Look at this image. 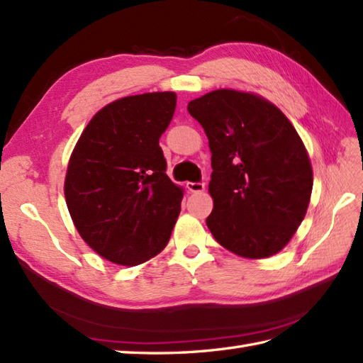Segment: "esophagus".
I'll use <instances>...</instances> for the list:
<instances>
[{"label":"esophagus","instance_id":"obj_1","mask_svg":"<svg viewBox=\"0 0 363 363\" xmlns=\"http://www.w3.org/2000/svg\"><path fill=\"white\" fill-rule=\"evenodd\" d=\"M187 189L191 191V194H201V191H204V189H206V184L204 182H189Z\"/></svg>","mask_w":363,"mask_h":363}]
</instances>
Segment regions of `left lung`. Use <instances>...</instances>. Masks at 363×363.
I'll return each instance as SVG.
<instances>
[{
  "label": "left lung",
  "instance_id": "1",
  "mask_svg": "<svg viewBox=\"0 0 363 363\" xmlns=\"http://www.w3.org/2000/svg\"><path fill=\"white\" fill-rule=\"evenodd\" d=\"M187 109L212 152L207 228L237 256H274L295 235L312 195V164L296 129L279 107L251 91L218 89Z\"/></svg>",
  "mask_w": 363,
  "mask_h": 363
}]
</instances>
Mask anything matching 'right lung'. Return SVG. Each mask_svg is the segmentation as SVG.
<instances>
[{"instance_id":"right-lung-1","label":"right lung","mask_w":363,"mask_h":363,"mask_svg":"<svg viewBox=\"0 0 363 363\" xmlns=\"http://www.w3.org/2000/svg\"><path fill=\"white\" fill-rule=\"evenodd\" d=\"M174 91L130 95L98 111L68 160L64 194L82 240L109 262L135 267L165 248L184 189L159 146Z\"/></svg>"}]
</instances>
